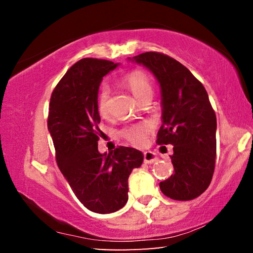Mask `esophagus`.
I'll use <instances>...</instances> for the list:
<instances>
[{"label": "esophagus", "instance_id": "34e87169", "mask_svg": "<svg viewBox=\"0 0 253 253\" xmlns=\"http://www.w3.org/2000/svg\"><path fill=\"white\" fill-rule=\"evenodd\" d=\"M157 161V155L153 152H145L144 153V162L146 164H153L154 162Z\"/></svg>", "mask_w": 253, "mask_h": 253}]
</instances>
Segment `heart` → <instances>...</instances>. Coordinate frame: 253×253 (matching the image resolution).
Returning <instances> with one entry per match:
<instances>
[{"label":"heart","mask_w":253,"mask_h":253,"mask_svg":"<svg viewBox=\"0 0 253 253\" xmlns=\"http://www.w3.org/2000/svg\"><path fill=\"white\" fill-rule=\"evenodd\" d=\"M125 84L137 100H140L145 95L153 92V87L148 77L140 71H134L128 75L125 78ZM109 104L110 90L107 85H104L100 90L99 98H98V110L102 116L108 114ZM149 129H151V125H148V124H136V125L123 128L121 134L124 138L135 146H142L146 142Z\"/></svg>","instance_id":"b5f03b06"}]
</instances>
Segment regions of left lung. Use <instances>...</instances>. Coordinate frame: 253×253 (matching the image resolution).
<instances>
[{
  "mask_svg": "<svg viewBox=\"0 0 253 253\" xmlns=\"http://www.w3.org/2000/svg\"><path fill=\"white\" fill-rule=\"evenodd\" d=\"M146 68L161 88L158 145H173L174 174L160 183L168 198L190 201L209 187L216 155V117L203 84L176 60L160 52L128 58Z\"/></svg>",
  "mask_w": 253,
  "mask_h": 253,
  "instance_id": "obj_1",
  "label": "left lung"
}]
</instances>
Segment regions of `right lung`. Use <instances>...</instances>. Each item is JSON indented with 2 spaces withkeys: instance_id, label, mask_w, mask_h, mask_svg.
Segmentation results:
<instances>
[{
  "instance_id": "right-lung-1",
  "label": "right lung",
  "mask_w": 253,
  "mask_h": 253,
  "mask_svg": "<svg viewBox=\"0 0 253 253\" xmlns=\"http://www.w3.org/2000/svg\"><path fill=\"white\" fill-rule=\"evenodd\" d=\"M118 66L108 60L81 59L59 81L49 106L48 129L59 169L77 199L100 214L125 207L128 177L144 161L143 153L131 147L98 151V135L102 134L98 128L99 85Z\"/></svg>"
}]
</instances>
